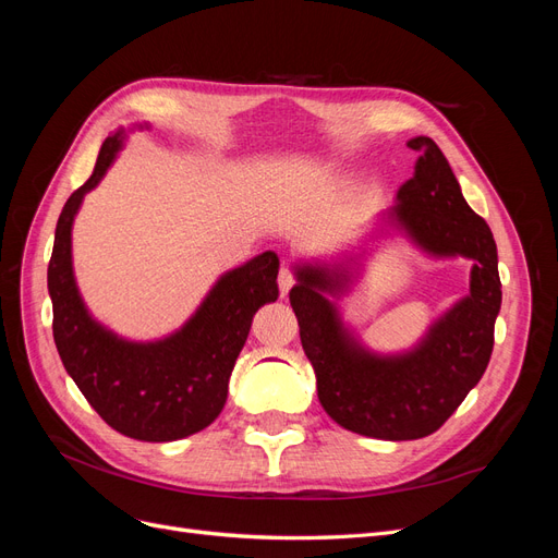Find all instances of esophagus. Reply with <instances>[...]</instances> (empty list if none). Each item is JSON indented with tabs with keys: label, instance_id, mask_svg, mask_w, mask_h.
Segmentation results:
<instances>
[{
	"label": "esophagus",
	"instance_id": "1",
	"mask_svg": "<svg viewBox=\"0 0 558 558\" xmlns=\"http://www.w3.org/2000/svg\"><path fill=\"white\" fill-rule=\"evenodd\" d=\"M293 283H295L293 269L291 267H281V272H279V291H281V295L289 293L293 289Z\"/></svg>",
	"mask_w": 558,
	"mask_h": 558
}]
</instances>
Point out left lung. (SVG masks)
<instances>
[{"label":"left lung","mask_w":558,"mask_h":558,"mask_svg":"<svg viewBox=\"0 0 558 558\" xmlns=\"http://www.w3.org/2000/svg\"><path fill=\"white\" fill-rule=\"evenodd\" d=\"M408 146L418 150L414 177L400 185L388 214L433 256L475 260L470 295L435 320L412 351L377 356L344 330L326 298L344 286L340 269L298 267L289 293L324 410L347 430L393 442L435 433L477 386L494 351L502 298L494 234L468 207L440 146L430 137Z\"/></svg>","instance_id":"8db88e82"}]
</instances>
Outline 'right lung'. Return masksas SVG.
I'll return each instance as SVG.
<instances>
[{
    "label": "right lung",
    "mask_w": 558,
    "mask_h": 558,
    "mask_svg": "<svg viewBox=\"0 0 558 558\" xmlns=\"http://www.w3.org/2000/svg\"><path fill=\"white\" fill-rule=\"evenodd\" d=\"M121 144L123 130H118L58 218L48 263L53 337L64 369L113 430L142 442H172L207 428L221 414L253 314L279 298V258L265 251L223 275L189 324L165 340H118L83 307L72 272V223L83 195L105 177Z\"/></svg>",
    "instance_id": "add662e5"
}]
</instances>
